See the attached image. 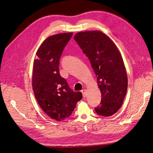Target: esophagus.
I'll return each instance as SVG.
<instances>
[{
  "mask_svg": "<svg viewBox=\"0 0 153 153\" xmlns=\"http://www.w3.org/2000/svg\"><path fill=\"white\" fill-rule=\"evenodd\" d=\"M81 91H82V93L83 94V97L85 98V97H86V95H87V91H86V90H82Z\"/></svg>",
  "mask_w": 153,
  "mask_h": 153,
  "instance_id": "esophagus-1",
  "label": "esophagus"
}]
</instances>
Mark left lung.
I'll return each mask as SVG.
<instances>
[{
	"label": "left lung",
	"instance_id": "8db88e82",
	"mask_svg": "<svg viewBox=\"0 0 153 153\" xmlns=\"http://www.w3.org/2000/svg\"><path fill=\"white\" fill-rule=\"evenodd\" d=\"M74 39L89 59L101 91V102L95 112L105 117L112 115L122 106L127 89V73L119 50L99 30L78 33Z\"/></svg>",
	"mask_w": 153,
	"mask_h": 153
}]
</instances>
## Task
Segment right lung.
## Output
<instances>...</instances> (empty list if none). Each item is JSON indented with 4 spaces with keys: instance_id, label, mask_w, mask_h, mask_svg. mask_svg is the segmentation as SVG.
Here are the masks:
<instances>
[{
    "instance_id": "obj_1",
    "label": "right lung",
    "mask_w": 153,
    "mask_h": 153,
    "mask_svg": "<svg viewBox=\"0 0 153 153\" xmlns=\"http://www.w3.org/2000/svg\"><path fill=\"white\" fill-rule=\"evenodd\" d=\"M72 35L50 36L38 49L34 61L32 85L35 97L49 117L58 121L69 117L82 99V94L71 90L59 71L60 57Z\"/></svg>"
}]
</instances>
